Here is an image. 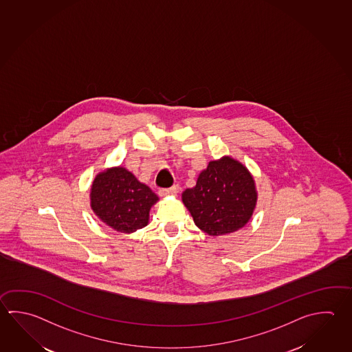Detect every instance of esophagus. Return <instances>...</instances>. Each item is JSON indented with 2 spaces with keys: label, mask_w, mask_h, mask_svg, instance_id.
I'll return each mask as SVG.
<instances>
[{
  "label": "esophagus",
  "mask_w": 352,
  "mask_h": 352,
  "mask_svg": "<svg viewBox=\"0 0 352 352\" xmlns=\"http://www.w3.org/2000/svg\"><path fill=\"white\" fill-rule=\"evenodd\" d=\"M179 190L178 186H170V188H166V189H160V197H168V195H175Z\"/></svg>",
  "instance_id": "1"
}]
</instances>
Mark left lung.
Returning <instances> with one entry per match:
<instances>
[{"mask_svg": "<svg viewBox=\"0 0 352 352\" xmlns=\"http://www.w3.org/2000/svg\"><path fill=\"white\" fill-rule=\"evenodd\" d=\"M195 226L210 236L238 232L252 219L258 192L252 173L224 155L201 170L197 184L182 194Z\"/></svg>", "mask_w": 352, "mask_h": 352, "instance_id": "8db88e82", "label": "left lung"}]
</instances>
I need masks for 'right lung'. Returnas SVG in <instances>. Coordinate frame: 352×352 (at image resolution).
I'll use <instances>...</instances> for the list:
<instances>
[{"instance_id":"add662e5","label":"right lung","mask_w":352,"mask_h":352,"mask_svg":"<svg viewBox=\"0 0 352 352\" xmlns=\"http://www.w3.org/2000/svg\"><path fill=\"white\" fill-rule=\"evenodd\" d=\"M96 217L118 232H137L148 226L149 212L160 200L124 166H112L93 179L89 192Z\"/></svg>"}]
</instances>
